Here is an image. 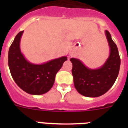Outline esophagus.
I'll return each mask as SVG.
<instances>
[{
  "label": "esophagus",
  "instance_id": "obj_1",
  "mask_svg": "<svg viewBox=\"0 0 128 128\" xmlns=\"http://www.w3.org/2000/svg\"><path fill=\"white\" fill-rule=\"evenodd\" d=\"M70 55H71V54H70Z\"/></svg>",
  "mask_w": 128,
  "mask_h": 128
}]
</instances>
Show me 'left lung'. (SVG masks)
I'll use <instances>...</instances> for the list:
<instances>
[{"label": "left lung", "instance_id": "8db88e82", "mask_svg": "<svg viewBox=\"0 0 128 128\" xmlns=\"http://www.w3.org/2000/svg\"><path fill=\"white\" fill-rule=\"evenodd\" d=\"M110 48V54L104 64L100 68L92 69L86 66L78 58H70L72 73L75 88L86 97H98L106 93L115 82L120 71V58L117 46L111 35L105 30Z\"/></svg>", "mask_w": 128, "mask_h": 128}]
</instances>
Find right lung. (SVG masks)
<instances>
[{
  "label": "right lung",
  "mask_w": 128,
  "mask_h": 128,
  "mask_svg": "<svg viewBox=\"0 0 128 128\" xmlns=\"http://www.w3.org/2000/svg\"><path fill=\"white\" fill-rule=\"evenodd\" d=\"M23 32L21 31L18 33L9 48L8 61L10 74L16 84L26 93L44 94L53 86L56 73L67 60V56L40 64L29 62L21 52L20 46Z\"/></svg>",
  "instance_id": "1"
}]
</instances>
